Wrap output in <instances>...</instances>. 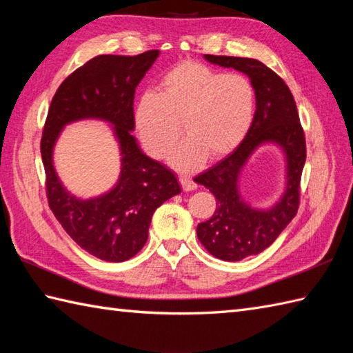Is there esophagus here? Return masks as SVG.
<instances>
[{
  "instance_id": "obj_1",
  "label": "esophagus",
  "mask_w": 353,
  "mask_h": 353,
  "mask_svg": "<svg viewBox=\"0 0 353 353\" xmlns=\"http://www.w3.org/2000/svg\"><path fill=\"white\" fill-rule=\"evenodd\" d=\"M179 182H181L183 191H192V190L197 188V183L190 177H181V179H179Z\"/></svg>"
}]
</instances>
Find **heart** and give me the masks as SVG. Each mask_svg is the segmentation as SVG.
<instances>
[{
  "instance_id": "heart-1",
  "label": "heart",
  "mask_w": 353,
  "mask_h": 353,
  "mask_svg": "<svg viewBox=\"0 0 353 353\" xmlns=\"http://www.w3.org/2000/svg\"><path fill=\"white\" fill-rule=\"evenodd\" d=\"M134 125L142 145L163 157L181 125L186 138L171 154L177 170L192 171L241 144L254 117V89L243 74H223L199 62H183L161 80V92L145 91L134 104Z\"/></svg>"
}]
</instances>
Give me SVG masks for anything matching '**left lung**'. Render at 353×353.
<instances>
[{
    "mask_svg": "<svg viewBox=\"0 0 353 353\" xmlns=\"http://www.w3.org/2000/svg\"><path fill=\"white\" fill-rule=\"evenodd\" d=\"M208 62L234 68L250 79L256 99L253 123L234 152L199 174L194 182L203 185L216 200L211 219L197 226L205 249L223 261H241L265 250L294 219L299 188L306 159L305 134L290 88L262 62L249 57L205 54ZM273 143L285 157V188L270 208H253L239 192V176L252 153Z\"/></svg>",
    "mask_w": 353,
    "mask_h": 353,
    "instance_id": "1",
    "label": "left lung"
}]
</instances>
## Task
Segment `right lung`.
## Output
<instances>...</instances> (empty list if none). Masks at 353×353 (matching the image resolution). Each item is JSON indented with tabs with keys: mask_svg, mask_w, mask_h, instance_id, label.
<instances>
[{
	"mask_svg": "<svg viewBox=\"0 0 353 353\" xmlns=\"http://www.w3.org/2000/svg\"><path fill=\"white\" fill-rule=\"evenodd\" d=\"M157 57L159 50L91 59L59 86L43 127L41 153L51 211L81 249L108 262L133 258L147 243L156 209L182 191L174 172L142 153L132 134L134 89ZM80 119L109 122L122 156L117 183L91 199L76 198L66 190L52 161L64 125Z\"/></svg>",
	"mask_w": 353,
	"mask_h": 353,
	"instance_id": "1",
	"label": "right lung"
}]
</instances>
